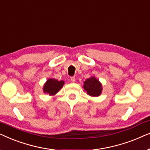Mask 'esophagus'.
Listing matches in <instances>:
<instances>
[{"mask_svg": "<svg viewBox=\"0 0 150 150\" xmlns=\"http://www.w3.org/2000/svg\"><path fill=\"white\" fill-rule=\"evenodd\" d=\"M70 80H71V82H75L76 79H75L74 76H71V77H70Z\"/></svg>", "mask_w": 150, "mask_h": 150, "instance_id": "1", "label": "esophagus"}]
</instances>
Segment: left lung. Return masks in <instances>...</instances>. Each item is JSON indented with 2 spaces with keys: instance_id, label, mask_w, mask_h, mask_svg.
Instances as JSON below:
<instances>
[{
  "instance_id": "1",
  "label": "left lung",
  "mask_w": 150,
  "mask_h": 150,
  "mask_svg": "<svg viewBox=\"0 0 150 150\" xmlns=\"http://www.w3.org/2000/svg\"><path fill=\"white\" fill-rule=\"evenodd\" d=\"M84 89L87 92L88 95L96 97L99 96L102 92V85L95 77H91L84 82Z\"/></svg>"
}]
</instances>
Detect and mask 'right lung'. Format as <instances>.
Instances as JSON below:
<instances>
[{
	"instance_id": "obj_1",
	"label": "right lung",
	"mask_w": 150,
	"mask_h": 150,
	"mask_svg": "<svg viewBox=\"0 0 150 150\" xmlns=\"http://www.w3.org/2000/svg\"><path fill=\"white\" fill-rule=\"evenodd\" d=\"M64 85V81H58L57 80L50 79L44 86V92L49 95H54L58 92Z\"/></svg>"
}]
</instances>
